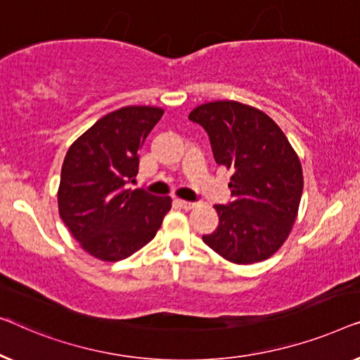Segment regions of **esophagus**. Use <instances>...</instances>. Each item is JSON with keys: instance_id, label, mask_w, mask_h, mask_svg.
<instances>
[{"instance_id": "1", "label": "esophagus", "mask_w": 360, "mask_h": 360, "mask_svg": "<svg viewBox=\"0 0 360 360\" xmlns=\"http://www.w3.org/2000/svg\"><path fill=\"white\" fill-rule=\"evenodd\" d=\"M176 202H178V204L182 207V209H186V210H189V209H192V207L195 205L194 202H189V200H182V199H178V200H176Z\"/></svg>"}]
</instances>
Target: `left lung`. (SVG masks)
Segmentation results:
<instances>
[{"label": "left lung", "instance_id": "8db88e82", "mask_svg": "<svg viewBox=\"0 0 360 360\" xmlns=\"http://www.w3.org/2000/svg\"><path fill=\"white\" fill-rule=\"evenodd\" d=\"M189 119L205 129L217 163L233 171L231 200L215 205L219 226L202 240L235 264L267 259L297 219L300 160L279 125L251 105L215 101L195 108Z\"/></svg>", "mask_w": 360, "mask_h": 360}]
</instances>
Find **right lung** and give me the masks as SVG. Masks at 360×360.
Segmentation results:
<instances>
[{
  "instance_id": "1",
  "label": "right lung",
  "mask_w": 360,
  "mask_h": 360,
  "mask_svg": "<svg viewBox=\"0 0 360 360\" xmlns=\"http://www.w3.org/2000/svg\"><path fill=\"white\" fill-rule=\"evenodd\" d=\"M163 109L127 105L101 117L70 146L62 166L58 212L81 248L120 261L153 240L169 197L127 189L139 173V150Z\"/></svg>"
}]
</instances>
